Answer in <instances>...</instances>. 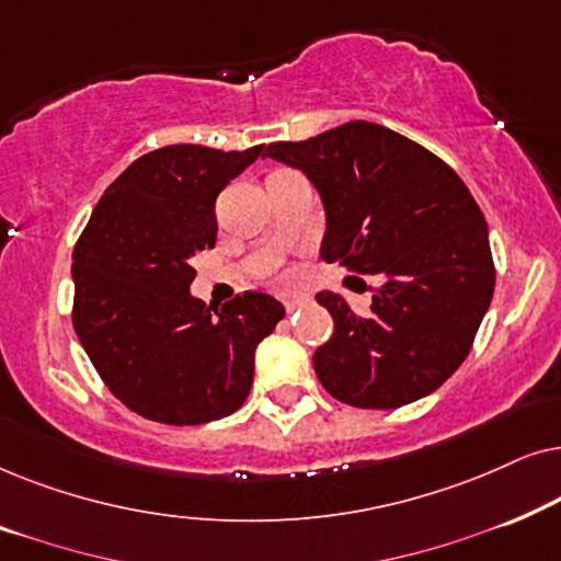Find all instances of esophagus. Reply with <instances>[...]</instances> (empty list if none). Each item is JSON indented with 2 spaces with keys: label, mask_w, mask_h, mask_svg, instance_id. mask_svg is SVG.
<instances>
[{
  "label": "esophagus",
  "mask_w": 561,
  "mask_h": 561,
  "mask_svg": "<svg viewBox=\"0 0 561 561\" xmlns=\"http://www.w3.org/2000/svg\"><path fill=\"white\" fill-rule=\"evenodd\" d=\"M306 301H304V298H286V301H283V306H286V311L288 313H294V311H298V309H301V306H304Z\"/></svg>",
  "instance_id": "34e87169"
}]
</instances>
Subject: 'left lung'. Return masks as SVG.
Wrapping results in <instances>:
<instances>
[{
    "label": "left lung",
    "mask_w": 561,
    "mask_h": 561,
    "mask_svg": "<svg viewBox=\"0 0 561 561\" xmlns=\"http://www.w3.org/2000/svg\"><path fill=\"white\" fill-rule=\"evenodd\" d=\"M267 156L304 171L321 194V257L386 278L367 317L317 294L334 319L313 352L321 386L357 409H401L434 393L470 355L495 288L485 217L462 179L419 142L363 119L273 142Z\"/></svg>",
    "instance_id": "8db88e82"
}]
</instances>
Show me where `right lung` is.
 Listing matches in <instances>:
<instances>
[{
  "instance_id": "add662e5",
  "label": "right lung",
  "mask_w": 561,
  "mask_h": 561,
  "mask_svg": "<svg viewBox=\"0 0 561 561\" xmlns=\"http://www.w3.org/2000/svg\"><path fill=\"white\" fill-rule=\"evenodd\" d=\"M265 156L165 145L137 158L99 198L73 248V329L104 386L129 411L171 426L234 413L257 344L286 317L244 290L211 309L191 296V257L217 242L219 191Z\"/></svg>"
}]
</instances>
